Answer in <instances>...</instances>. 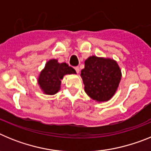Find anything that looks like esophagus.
Instances as JSON below:
<instances>
[{
  "mask_svg": "<svg viewBox=\"0 0 151 151\" xmlns=\"http://www.w3.org/2000/svg\"><path fill=\"white\" fill-rule=\"evenodd\" d=\"M75 69H76V71L77 73H79L80 69H79V68H78V66H76V67H75Z\"/></svg>",
  "mask_w": 151,
  "mask_h": 151,
  "instance_id": "esophagus-1",
  "label": "esophagus"
}]
</instances>
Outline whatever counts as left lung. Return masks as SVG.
I'll use <instances>...</instances> for the list:
<instances>
[{
	"instance_id": "1",
	"label": "left lung",
	"mask_w": 151,
	"mask_h": 151,
	"mask_svg": "<svg viewBox=\"0 0 151 151\" xmlns=\"http://www.w3.org/2000/svg\"><path fill=\"white\" fill-rule=\"evenodd\" d=\"M80 76L85 93L96 102L101 103L110 101L115 94L122 72L115 60L93 55L85 60Z\"/></svg>"
}]
</instances>
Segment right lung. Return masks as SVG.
Returning <instances> with one entry per match:
<instances>
[{"label": "right lung", "mask_w": 151, "mask_h": 151, "mask_svg": "<svg viewBox=\"0 0 151 151\" xmlns=\"http://www.w3.org/2000/svg\"><path fill=\"white\" fill-rule=\"evenodd\" d=\"M71 74H76V72L66 63H60L57 59L49 60L38 75V85L44 94L54 95L60 90L64 76Z\"/></svg>", "instance_id": "obj_1"}]
</instances>
